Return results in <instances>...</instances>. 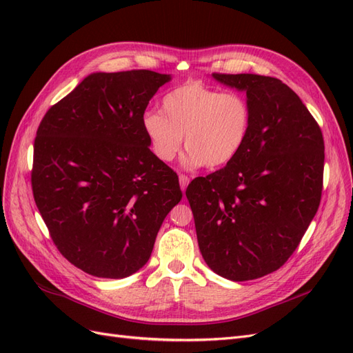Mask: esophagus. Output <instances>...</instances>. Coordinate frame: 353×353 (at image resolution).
<instances>
[{
  "label": "esophagus",
  "instance_id": "obj_1",
  "mask_svg": "<svg viewBox=\"0 0 353 353\" xmlns=\"http://www.w3.org/2000/svg\"><path fill=\"white\" fill-rule=\"evenodd\" d=\"M190 183V178L187 175H179V185H181V190H185L187 185Z\"/></svg>",
  "mask_w": 353,
  "mask_h": 353
}]
</instances>
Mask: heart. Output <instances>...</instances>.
<instances>
[{"label": "heart", "mask_w": 353, "mask_h": 353, "mask_svg": "<svg viewBox=\"0 0 353 353\" xmlns=\"http://www.w3.org/2000/svg\"><path fill=\"white\" fill-rule=\"evenodd\" d=\"M162 109L163 113L147 110L141 119L152 150L162 162L175 159L185 134L187 168L225 166L241 152L250 131L252 112L244 95L200 82L170 90Z\"/></svg>", "instance_id": "1"}]
</instances>
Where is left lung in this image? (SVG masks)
<instances>
[{
    "instance_id": "obj_1",
    "label": "left lung",
    "mask_w": 353,
    "mask_h": 353,
    "mask_svg": "<svg viewBox=\"0 0 353 353\" xmlns=\"http://www.w3.org/2000/svg\"><path fill=\"white\" fill-rule=\"evenodd\" d=\"M244 91L248 140L225 168L191 181L185 196L209 268L231 281L283 266L314 219L323 191L324 138L316 121L280 79L212 73Z\"/></svg>"
}]
</instances>
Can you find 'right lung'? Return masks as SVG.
<instances>
[{
  "mask_svg": "<svg viewBox=\"0 0 353 353\" xmlns=\"http://www.w3.org/2000/svg\"><path fill=\"white\" fill-rule=\"evenodd\" d=\"M170 74L91 73L42 117L32 191L59 252L100 279L147 263L179 200L178 175L150 150L141 119Z\"/></svg>",
  "mask_w": 353,
  "mask_h": 353,
  "instance_id": "obj_1",
  "label": "right lung"
}]
</instances>
